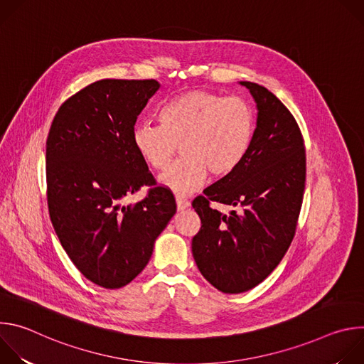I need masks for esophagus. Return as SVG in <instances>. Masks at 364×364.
I'll list each match as a JSON object with an SVG mask.
<instances>
[{"mask_svg":"<svg viewBox=\"0 0 364 364\" xmlns=\"http://www.w3.org/2000/svg\"><path fill=\"white\" fill-rule=\"evenodd\" d=\"M176 203H177V209L180 212H183V210H186V209H188V207H190V203L186 198H183V197H176Z\"/></svg>","mask_w":364,"mask_h":364,"instance_id":"1","label":"esophagus"}]
</instances>
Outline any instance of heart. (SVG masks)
I'll return each mask as SVG.
<instances>
[{
    "mask_svg": "<svg viewBox=\"0 0 364 364\" xmlns=\"http://www.w3.org/2000/svg\"><path fill=\"white\" fill-rule=\"evenodd\" d=\"M160 127L136 125L132 144L142 161L155 171L167 170L177 154L183 160L160 177L176 194L201 188L209 171L215 177L233 173L253 136V115L246 102L207 90H188L167 102Z\"/></svg>",
    "mask_w": 364,
    "mask_h": 364,
    "instance_id": "obj_1",
    "label": "heart"
}]
</instances>
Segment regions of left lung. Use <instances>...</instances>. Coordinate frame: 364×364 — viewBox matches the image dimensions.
I'll list each match as a JSON object with an SVG mask.
<instances>
[{"label":"left lung","mask_w":364,"mask_h":364,"mask_svg":"<svg viewBox=\"0 0 364 364\" xmlns=\"http://www.w3.org/2000/svg\"><path fill=\"white\" fill-rule=\"evenodd\" d=\"M256 103V128L246 157L193 201L201 228L191 250L201 275L225 294L267 279L287 253L305 188V149L292 114L267 87L239 82ZM210 200L236 206L223 215Z\"/></svg>","instance_id":"obj_1"}]
</instances>
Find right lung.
<instances>
[{"instance_id": "obj_1", "label": "right lung", "mask_w": 364, "mask_h": 364, "mask_svg": "<svg viewBox=\"0 0 364 364\" xmlns=\"http://www.w3.org/2000/svg\"><path fill=\"white\" fill-rule=\"evenodd\" d=\"M157 80H97L58 111L46 146L47 200L55 232L75 267L93 284L117 289L146 267L154 243L176 215L174 196L154 177L132 144L138 115Z\"/></svg>"}]
</instances>
